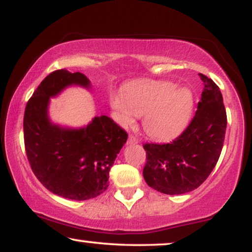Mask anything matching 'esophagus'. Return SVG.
Returning a JSON list of instances; mask_svg holds the SVG:
<instances>
[{
    "mask_svg": "<svg viewBox=\"0 0 252 252\" xmlns=\"http://www.w3.org/2000/svg\"><path fill=\"white\" fill-rule=\"evenodd\" d=\"M136 143H139V140H137L134 135H129L128 140H127V144H128V146H132V144H136Z\"/></svg>",
    "mask_w": 252,
    "mask_h": 252,
    "instance_id": "1",
    "label": "esophagus"
}]
</instances>
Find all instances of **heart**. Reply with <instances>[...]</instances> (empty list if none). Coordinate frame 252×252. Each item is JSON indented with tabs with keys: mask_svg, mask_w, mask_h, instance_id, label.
Wrapping results in <instances>:
<instances>
[{
	"mask_svg": "<svg viewBox=\"0 0 252 252\" xmlns=\"http://www.w3.org/2000/svg\"><path fill=\"white\" fill-rule=\"evenodd\" d=\"M110 104L119 125L130 126L143 115V128L151 139L171 141L187 128L194 110V95L170 81L143 80L112 95Z\"/></svg>",
	"mask_w": 252,
	"mask_h": 252,
	"instance_id": "obj_1",
	"label": "heart"
}]
</instances>
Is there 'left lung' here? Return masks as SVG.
Instances as JSON below:
<instances>
[{"instance_id": "8db88e82", "label": "left lung", "mask_w": 252, "mask_h": 252, "mask_svg": "<svg viewBox=\"0 0 252 252\" xmlns=\"http://www.w3.org/2000/svg\"><path fill=\"white\" fill-rule=\"evenodd\" d=\"M204 82L201 101L191 123L180 136L166 144L146 143L143 178L155 190L186 194L206 180L221 154L227 116L218 86L199 73Z\"/></svg>"}]
</instances>
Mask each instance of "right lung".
I'll use <instances>...</instances> for the list:
<instances>
[{"label":"right lung","instance_id":"right-lung-1","mask_svg":"<svg viewBox=\"0 0 252 252\" xmlns=\"http://www.w3.org/2000/svg\"><path fill=\"white\" fill-rule=\"evenodd\" d=\"M70 86L91 88L80 72H51L27 102L24 141L31 168L48 190L64 198L85 201L106 190L109 172L127 141V133L108 116L72 128L54 124L48 115L50 97Z\"/></svg>","mask_w":252,"mask_h":252}]
</instances>
